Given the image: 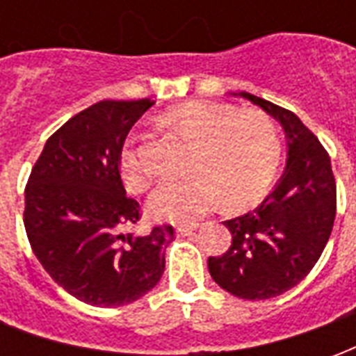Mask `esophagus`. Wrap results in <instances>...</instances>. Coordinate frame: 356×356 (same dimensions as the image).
I'll return each instance as SVG.
<instances>
[{"label": "esophagus", "instance_id": "obj_1", "mask_svg": "<svg viewBox=\"0 0 356 356\" xmlns=\"http://www.w3.org/2000/svg\"><path fill=\"white\" fill-rule=\"evenodd\" d=\"M198 229V225H188V227H177V234L181 236H191L194 234V231Z\"/></svg>", "mask_w": 356, "mask_h": 356}]
</instances>
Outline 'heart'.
Wrapping results in <instances>:
<instances>
[{"mask_svg":"<svg viewBox=\"0 0 356 356\" xmlns=\"http://www.w3.org/2000/svg\"><path fill=\"white\" fill-rule=\"evenodd\" d=\"M162 122L193 143L186 171L150 194V217L170 223H193L216 208L252 206L267 193L280 162V137L261 110H240L229 102L188 101L168 110ZM120 171L131 193H143L152 171L143 162L135 139L120 150Z\"/></svg>","mask_w":356,"mask_h":356,"instance_id":"1","label":"heart"}]
</instances>
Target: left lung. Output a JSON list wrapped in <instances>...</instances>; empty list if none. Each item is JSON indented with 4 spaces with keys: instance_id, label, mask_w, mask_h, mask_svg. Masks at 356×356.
<instances>
[{
    "instance_id": "8db88e82",
    "label": "left lung",
    "mask_w": 356,
    "mask_h": 356,
    "mask_svg": "<svg viewBox=\"0 0 356 356\" xmlns=\"http://www.w3.org/2000/svg\"><path fill=\"white\" fill-rule=\"evenodd\" d=\"M286 133L288 160L275 191L244 216L225 221L232 244L209 257L211 278L242 299H270L299 284L318 261L336 219L330 156L293 112L240 91Z\"/></svg>"
}]
</instances>
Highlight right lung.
Here are the masks:
<instances>
[{"label":"right lung","instance_id":"obj_1","mask_svg":"<svg viewBox=\"0 0 356 356\" xmlns=\"http://www.w3.org/2000/svg\"><path fill=\"white\" fill-rule=\"evenodd\" d=\"M154 101H101L51 135L24 191V229L49 276L97 307L133 303L160 282L173 227L124 232L140 219L125 194L120 150Z\"/></svg>","mask_w":356,"mask_h":356}]
</instances>
